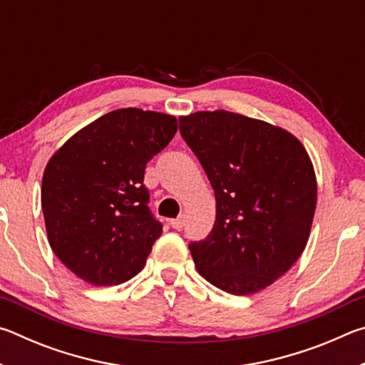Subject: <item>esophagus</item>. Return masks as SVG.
I'll use <instances>...</instances> for the list:
<instances>
[{"mask_svg": "<svg viewBox=\"0 0 365 365\" xmlns=\"http://www.w3.org/2000/svg\"><path fill=\"white\" fill-rule=\"evenodd\" d=\"M170 225H172V228H175V230H180V228H183V225H185V217L183 215H180V217L172 219Z\"/></svg>", "mask_w": 365, "mask_h": 365, "instance_id": "obj_1", "label": "esophagus"}]
</instances>
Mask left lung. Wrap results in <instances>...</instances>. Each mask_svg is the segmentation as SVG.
I'll list each match as a JSON object with an SVG mask.
<instances>
[{"mask_svg":"<svg viewBox=\"0 0 365 365\" xmlns=\"http://www.w3.org/2000/svg\"><path fill=\"white\" fill-rule=\"evenodd\" d=\"M178 122L215 193L211 233L188 245L196 269L230 294L261 292L306 248L317 202L309 154L283 128L228 110Z\"/></svg>","mask_w":365,"mask_h":365,"instance_id":"left-lung-1","label":"left lung"}]
</instances>
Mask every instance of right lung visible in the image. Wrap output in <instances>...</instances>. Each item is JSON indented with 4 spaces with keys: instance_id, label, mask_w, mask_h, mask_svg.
<instances>
[{
    "instance_id": "1",
    "label": "right lung",
    "mask_w": 365,
    "mask_h": 365,
    "mask_svg": "<svg viewBox=\"0 0 365 365\" xmlns=\"http://www.w3.org/2000/svg\"><path fill=\"white\" fill-rule=\"evenodd\" d=\"M174 115L137 108L101 115L54 153L41 182L49 246L78 279L120 285L145 267L163 233L145 169L170 143Z\"/></svg>"
}]
</instances>
